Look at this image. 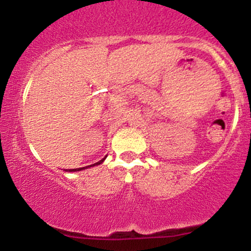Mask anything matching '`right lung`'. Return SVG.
I'll list each match as a JSON object with an SVG mask.
<instances>
[{
    "label": "right lung",
    "instance_id": "right-lung-1",
    "mask_svg": "<svg viewBox=\"0 0 251 251\" xmlns=\"http://www.w3.org/2000/svg\"><path fill=\"white\" fill-rule=\"evenodd\" d=\"M105 160V158H103L102 160H100L98 161V163H96V164H93V165H88V166H86V168H78V169H69V170H65V171H81V170H83V169H87V168H91V166H96V165H100V164H102L103 161Z\"/></svg>",
    "mask_w": 251,
    "mask_h": 251
}]
</instances>
